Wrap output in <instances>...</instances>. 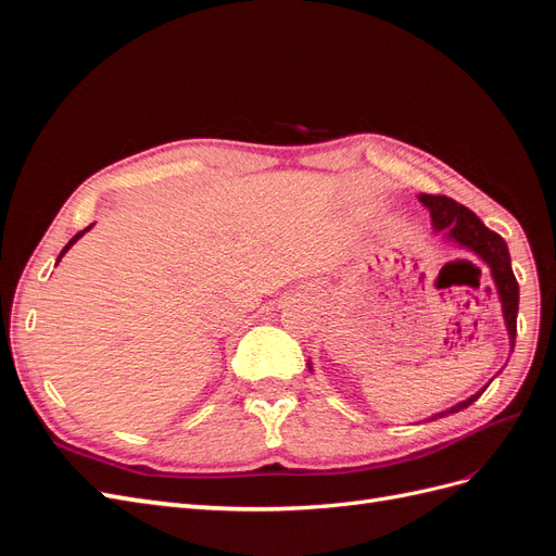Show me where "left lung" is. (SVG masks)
Listing matches in <instances>:
<instances>
[{
	"label": "left lung",
	"mask_w": 556,
	"mask_h": 556,
	"mask_svg": "<svg viewBox=\"0 0 556 556\" xmlns=\"http://www.w3.org/2000/svg\"><path fill=\"white\" fill-rule=\"evenodd\" d=\"M422 204L429 208L431 213V225L435 231H445V237L454 243H459L462 248L470 250L473 255H478L486 266H490L494 285H496V292L501 299V308H503V319H506V329L510 336V352L515 348V336H517V308H519V285L515 280L513 274V266H510V252L506 241H503L496 231H492L490 227H484V223L480 217L468 211L466 206L457 204V201L443 197V194H419L417 197ZM311 366V364H308ZM313 371V368H311ZM490 387V384H486ZM484 387V390H486ZM480 390L478 394H473L470 399L457 403V406H452L439 415L429 417L431 419H439L445 417L450 413H459L470 403L478 401L480 394L484 392Z\"/></svg>",
	"instance_id": "obj_1"
}]
</instances>
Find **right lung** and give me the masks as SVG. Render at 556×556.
<instances>
[{
	"instance_id": "right-lung-1",
	"label": "right lung",
	"mask_w": 556,
	"mask_h": 556,
	"mask_svg": "<svg viewBox=\"0 0 556 556\" xmlns=\"http://www.w3.org/2000/svg\"><path fill=\"white\" fill-rule=\"evenodd\" d=\"M90 227H92V225H90ZM90 227H86V229H83V231H78V233H76V237H74V239H72V241H70V243H66V245H64V248H62V252H60V257H58V262H60V260H62V257H64V252H66V250H70V248H72V245H74V243H76V241H78V239H80V237H83V233H86V231H88V229H90Z\"/></svg>"
}]
</instances>
